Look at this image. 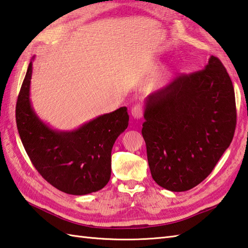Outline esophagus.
<instances>
[{"instance_id":"1","label":"esophagus","mask_w":248,"mask_h":248,"mask_svg":"<svg viewBox=\"0 0 248 248\" xmlns=\"http://www.w3.org/2000/svg\"><path fill=\"white\" fill-rule=\"evenodd\" d=\"M131 114H132L134 119H140L141 117H143V114H144L143 105L140 103L134 105V107L132 108V110H131Z\"/></svg>"}]
</instances>
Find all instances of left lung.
<instances>
[{
    "label": "left lung",
    "mask_w": 248,
    "mask_h": 248,
    "mask_svg": "<svg viewBox=\"0 0 248 248\" xmlns=\"http://www.w3.org/2000/svg\"><path fill=\"white\" fill-rule=\"evenodd\" d=\"M141 134L154 180L171 192L203 181L233 139L234 89L217 57L145 99Z\"/></svg>",
    "instance_id": "8db88e82"
}]
</instances>
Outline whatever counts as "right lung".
<instances>
[{
  "instance_id": "1",
  "label": "right lung",
  "mask_w": 248,
  "mask_h": 248,
  "mask_svg": "<svg viewBox=\"0 0 248 248\" xmlns=\"http://www.w3.org/2000/svg\"><path fill=\"white\" fill-rule=\"evenodd\" d=\"M33 60L20 89L16 120L21 141L38 172L60 191L86 195L107 186L112 148L128 128L125 107L100 115L70 131L51 128L39 118L30 98Z\"/></svg>"
}]
</instances>
